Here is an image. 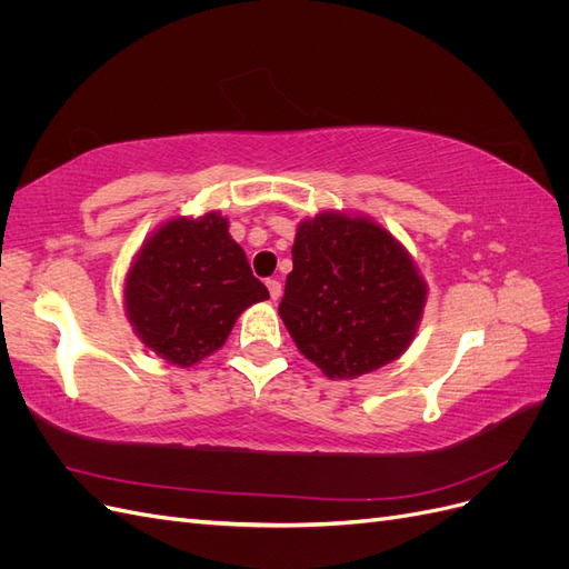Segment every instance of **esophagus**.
<instances>
[{"label":"esophagus","instance_id":"esophagus-1","mask_svg":"<svg viewBox=\"0 0 569 569\" xmlns=\"http://www.w3.org/2000/svg\"><path fill=\"white\" fill-rule=\"evenodd\" d=\"M266 284H268V291H270V299L278 301L282 297V284L278 280H268Z\"/></svg>","mask_w":569,"mask_h":569}]
</instances>
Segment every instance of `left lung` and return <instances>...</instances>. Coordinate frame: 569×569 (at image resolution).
I'll list each match as a JSON object with an SVG mask.
<instances>
[{"label":"left lung","mask_w":569,"mask_h":569,"mask_svg":"<svg viewBox=\"0 0 569 569\" xmlns=\"http://www.w3.org/2000/svg\"><path fill=\"white\" fill-rule=\"evenodd\" d=\"M280 318L330 380L399 358L422 320L427 282L406 247L368 216L322 211L299 222Z\"/></svg>","instance_id":"1"}]
</instances>
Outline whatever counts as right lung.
Listing matches in <instances>:
<instances>
[{
  "label": "right lung",
  "instance_id": "right-lung-1",
  "mask_svg": "<svg viewBox=\"0 0 569 569\" xmlns=\"http://www.w3.org/2000/svg\"><path fill=\"white\" fill-rule=\"evenodd\" d=\"M268 297L218 211L166 220L132 258L123 287L134 335L178 368L216 353L237 318Z\"/></svg>",
  "mask_w": 569,
  "mask_h": 569
}]
</instances>
